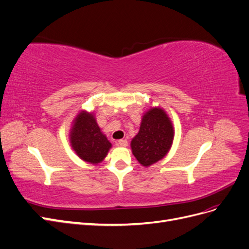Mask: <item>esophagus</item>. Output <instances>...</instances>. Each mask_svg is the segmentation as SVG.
I'll use <instances>...</instances> for the list:
<instances>
[{"label":"esophagus","mask_w":249,"mask_h":249,"mask_svg":"<svg viewBox=\"0 0 249 249\" xmlns=\"http://www.w3.org/2000/svg\"><path fill=\"white\" fill-rule=\"evenodd\" d=\"M117 145H119V146H122V147H125V146H127V141L124 139H122V140H118L117 141Z\"/></svg>","instance_id":"1"}]
</instances>
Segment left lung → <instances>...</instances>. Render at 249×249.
I'll use <instances>...</instances> for the list:
<instances>
[{"instance_id":"8db88e82","label":"left lung","mask_w":249,"mask_h":249,"mask_svg":"<svg viewBox=\"0 0 249 249\" xmlns=\"http://www.w3.org/2000/svg\"><path fill=\"white\" fill-rule=\"evenodd\" d=\"M173 138L175 129L167 113L153 107L142 116L139 132L131 141L132 153L142 166L148 167L168 154Z\"/></svg>"}]
</instances>
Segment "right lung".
<instances>
[{
  "label": "right lung",
  "instance_id": "add662e5",
  "mask_svg": "<svg viewBox=\"0 0 249 249\" xmlns=\"http://www.w3.org/2000/svg\"><path fill=\"white\" fill-rule=\"evenodd\" d=\"M70 142L80 159L93 165L101 163L112 147L97 124L94 113L86 110H81L72 120Z\"/></svg>",
  "mask_w": 249,
  "mask_h": 249
}]
</instances>
